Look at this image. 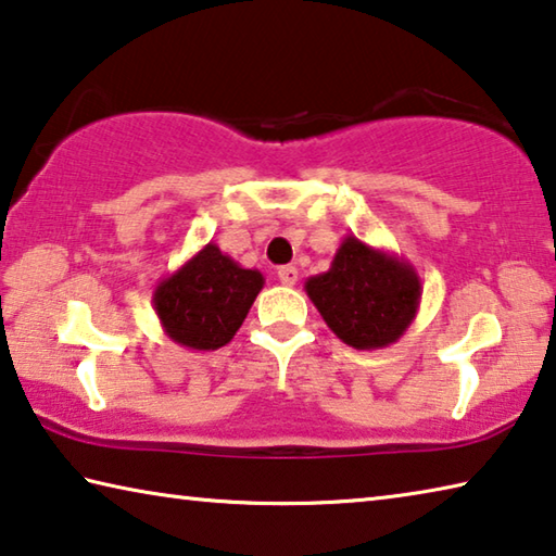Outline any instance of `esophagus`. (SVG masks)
<instances>
[{
	"label": "esophagus",
	"instance_id": "34e87169",
	"mask_svg": "<svg viewBox=\"0 0 556 556\" xmlns=\"http://www.w3.org/2000/svg\"><path fill=\"white\" fill-rule=\"evenodd\" d=\"M277 277H279V281L281 285H287V287H294L296 281H299V271H296V267H291V265H287V267H279V271H277Z\"/></svg>",
	"mask_w": 556,
	"mask_h": 556
}]
</instances>
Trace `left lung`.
Listing matches in <instances>:
<instances>
[{
  "instance_id": "left-lung-1",
  "label": "left lung",
  "mask_w": 556,
  "mask_h": 556,
  "mask_svg": "<svg viewBox=\"0 0 556 556\" xmlns=\"http://www.w3.org/2000/svg\"><path fill=\"white\" fill-rule=\"evenodd\" d=\"M306 294L326 326L355 351L397 343L421 304L412 262L345 235L324 275L306 279Z\"/></svg>"
}]
</instances>
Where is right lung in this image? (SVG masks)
Wrapping results in <instances>:
<instances>
[{
    "label": "right lung",
    "mask_w": 556,
    "mask_h": 556,
    "mask_svg": "<svg viewBox=\"0 0 556 556\" xmlns=\"http://www.w3.org/2000/svg\"><path fill=\"white\" fill-rule=\"evenodd\" d=\"M262 287L260 269H244L208 242L159 281L152 304L174 343L208 353L232 341Z\"/></svg>",
    "instance_id": "obj_1"
}]
</instances>
